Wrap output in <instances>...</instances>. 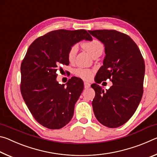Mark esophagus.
I'll return each mask as SVG.
<instances>
[{"mask_svg":"<svg viewBox=\"0 0 157 157\" xmlns=\"http://www.w3.org/2000/svg\"><path fill=\"white\" fill-rule=\"evenodd\" d=\"M84 88H89V87L91 86V84L88 83V82H84Z\"/></svg>","mask_w":157,"mask_h":157,"instance_id":"esophagus-1","label":"esophagus"}]
</instances>
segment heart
I'll return each mask as SVG.
<instances>
[{
    "mask_svg": "<svg viewBox=\"0 0 157 157\" xmlns=\"http://www.w3.org/2000/svg\"><path fill=\"white\" fill-rule=\"evenodd\" d=\"M83 47L86 49L92 56L94 54L99 52H102L104 49L103 44L100 41L97 39H92V40L85 42L83 44ZM77 52H78V46L77 45H73L69 48L68 51V59L70 62H73L75 59ZM74 74L76 76L79 77L84 80H89L91 79L93 75H94V71L90 69L78 68L74 71Z\"/></svg>",
    "mask_w": 157,
    "mask_h": 157,
    "instance_id": "obj_1",
    "label": "heart"
}]
</instances>
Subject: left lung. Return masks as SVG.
<instances>
[{"mask_svg":"<svg viewBox=\"0 0 157 157\" xmlns=\"http://www.w3.org/2000/svg\"><path fill=\"white\" fill-rule=\"evenodd\" d=\"M105 45L106 56L91 87L97 120L109 128L123 125L134 115L143 94L145 62L136 43L114 30L89 31ZM109 78L113 85L105 92L97 84Z\"/></svg>","mask_w":157,"mask_h":157,"instance_id":"8db88e82","label":"left lung"}]
</instances>
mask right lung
Wrapping results in <instances>:
<instances>
[{
	"mask_svg": "<svg viewBox=\"0 0 157 157\" xmlns=\"http://www.w3.org/2000/svg\"><path fill=\"white\" fill-rule=\"evenodd\" d=\"M82 39L92 37L85 30L51 31L31 44L21 62V95L34 119L48 129H61L71 121L83 91L78 78L68 79L67 86L56 79L60 66L69 64V48Z\"/></svg>",
	"mask_w": 157,
	"mask_h": 157,
	"instance_id": "1",
	"label": "right lung"
}]
</instances>
